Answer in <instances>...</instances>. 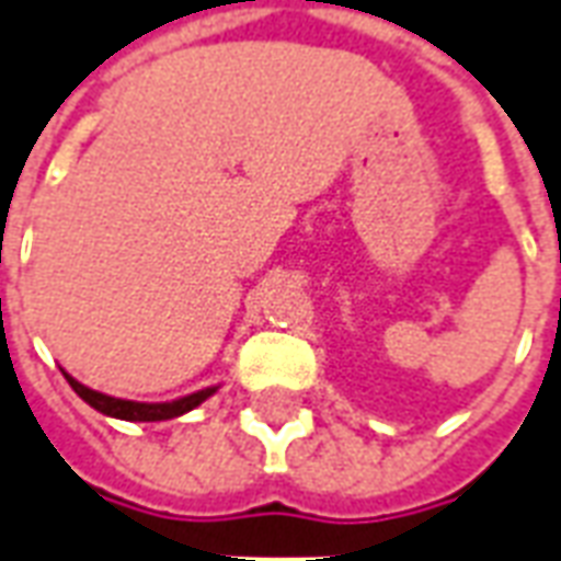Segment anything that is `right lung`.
I'll return each mask as SVG.
<instances>
[{"label": "right lung", "instance_id": "add662e5", "mask_svg": "<svg viewBox=\"0 0 561 561\" xmlns=\"http://www.w3.org/2000/svg\"><path fill=\"white\" fill-rule=\"evenodd\" d=\"M69 386L76 389V394L81 401H88L93 410H100L103 416L112 419H124V422H163V419H175L185 416L187 410H194L199 403L206 401L209 394H215L218 386L213 389L194 391L187 398H179V401H167V403H139V401H124V398H112V394H103V391H93L88 386H81L76 376L66 374Z\"/></svg>", "mask_w": 561, "mask_h": 561}]
</instances>
